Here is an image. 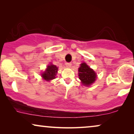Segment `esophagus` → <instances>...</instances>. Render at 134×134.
<instances>
[{"mask_svg": "<svg viewBox=\"0 0 134 134\" xmlns=\"http://www.w3.org/2000/svg\"><path fill=\"white\" fill-rule=\"evenodd\" d=\"M65 65H66V66L67 67L69 68V67L71 66V65H72V63H66Z\"/></svg>", "mask_w": 134, "mask_h": 134, "instance_id": "34e87169", "label": "esophagus"}]
</instances>
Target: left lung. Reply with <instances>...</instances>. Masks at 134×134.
I'll list each match as a JSON object with an SVG mask.
<instances>
[{
  "instance_id": "obj_1",
  "label": "left lung",
  "mask_w": 134,
  "mask_h": 134,
  "mask_svg": "<svg viewBox=\"0 0 134 134\" xmlns=\"http://www.w3.org/2000/svg\"><path fill=\"white\" fill-rule=\"evenodd\" d=\"M78 71L79 72V79L81 80L82 83L84 85H90L96 80V73L86 63H82Z\"/></svg>"
}]
</instances>
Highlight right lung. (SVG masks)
I'll use <instances>...</instances> for the list:
<instances>
[{
	"label": "right lung",
	"mask_w": 134,
	"mask_h": 134,
	"mask_svg": "<svg viewBox=\"0 0 134 134\" xmlns=\"http://www.w3.org/2000/svg\"><path fill=\"white\" fill-rule=\"evenodd\" d=\"M58 71V68L54 65H49L47 69L42 74V77L46 80H52L55 78V76Z\"/></svg>",
	"instance_id": "right-lung-1"
}]
</instances>
